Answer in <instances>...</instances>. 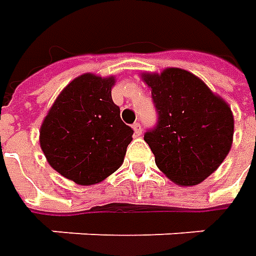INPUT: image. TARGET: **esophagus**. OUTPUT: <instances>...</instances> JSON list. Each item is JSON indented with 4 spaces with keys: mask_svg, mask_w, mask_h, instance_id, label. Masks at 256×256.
I'll return each mask as SVG.
<instances>
[{
    "mask_svg": "<svg viewBox=\"0 0 256 256\" xmlns=\"http://www.w3.org/2000/svg\"><path fill=\"white\" fill-rule=\"evenodd\" d=\"M132 128H134V131H135V134H136V135H141V134H142V128H141V124H140V122L134 124Z\"/></svg>",
    "mask_w": 256,
    "mask_h": 256,
    "instance_id": "1",
    "label": "esophagus"
}]
</instances>
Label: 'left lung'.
Returning a JSON list of instances; mask_svg holds the SVG:
<instances>
[{
    "mask_svg": "<svg viewBox=\"0 0 256 256\" xmlns=\"http://www.w3.org/2000/svg\"><path fill=\"white\" fill-rule=\"evenodd\" d=\"M142 76L158 118L144 134L156 166L178 185L200 184L231 150V108L188 71L170 68Z\"/></svg>",
    "mask_w": 256,
    "mask_h": 256,
    "instance_id": "left-lung-1",
    "label": "left lung"
}]
</instances>
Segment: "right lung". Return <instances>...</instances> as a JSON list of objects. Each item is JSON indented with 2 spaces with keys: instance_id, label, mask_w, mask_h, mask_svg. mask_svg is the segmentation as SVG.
<instances>
[{
  "instance_id": "right-lung-1",
  "label": "right lung",
  "mask_w": 256,
  "mask_h": 256,
  "mask_svg": "<svg viewBox=\"0 0 256 256\" xmlns=\"http://www.w3.org/2000/svg\"><path fill=\"white\" fill-rule=\"evenodd\" d=\"M114 78L85 74L65 86L45 116L40 142L50 165L80 185L96 184L115 172L132 141L114 104Z\"/></svg>"
}]
</instances>
